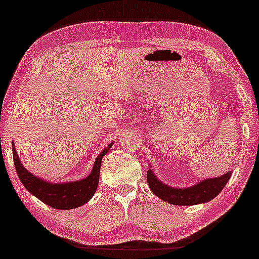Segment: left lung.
Returning <instances> with one entry per match:
<instances>
[{
    "label": "left lung",
    "mask_w": 259,
    "mask_h": 259,
    "mask_svg": "<svg viewBox=\"0 0 259 259\" xmlns=\"http://www.w3.org/2000/svg\"><path fill=\"white\" fill-rule=\"evenodd\" d=\"M230 177H231V171L226 172L223 176L214 177V178H206L192 186L180 189V187L166 185L157 178V176L150 167L147 171V183L152 192L161 200L167 201L172 205L189 206V205L207 203L217 197L228 184Z\"/></svg>",
    "instance_id": "1"
}]
</instances>
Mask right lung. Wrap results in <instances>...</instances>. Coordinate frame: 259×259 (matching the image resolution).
<instances>
[{
	"mask_svg": "<svg viewBox=\"0 0 259 259\" xmlns=\"http://www.w3.org/2000/svg\"><path fill=\"white\" fill-rule=\"evenodd\" d=\"M113 144L114 143L108 144V146L100 152V154L95 159L93 168L86 178L67 183H51L40 177L34 176L27 168H24L17 155L14 143L12 150L17 176L28 192L44 201L48 206L58 208V210H72V208L82 206L94 196L99 185V178H100L101 160L111 150Z\"/></svg>",
	"mask_w": 259,
	"mask_h": 259,
	"instance_id": "right-lung-1",
	"label": "right lung"
}]
</instances>
